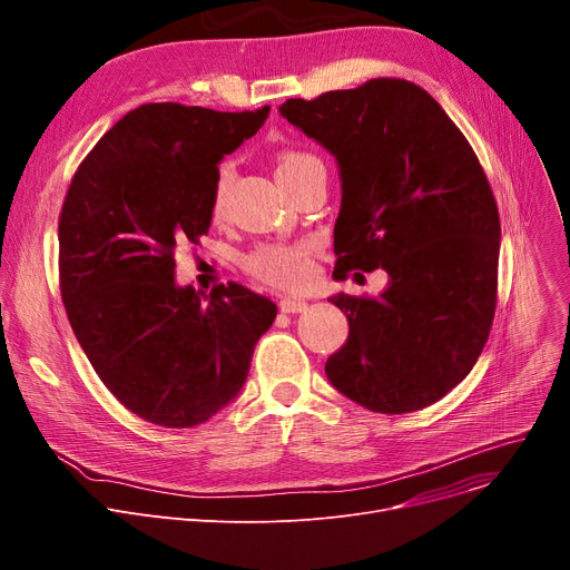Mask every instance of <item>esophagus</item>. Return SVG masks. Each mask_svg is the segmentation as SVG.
Instances as JSON below:
<instances>
[{"mask_svg":"<svg viewBox=\"0 0 570 570\" xmlns=\"http://www.w3.org/2000/svg\"><path fill=\"white\" fill-rule=\"evenodd\" d=\"M309 305L305 301H295V297H282L279 301V309L284 314H303Z\"/></svg>","mask_w":570,"mask_h":570,"instance_id":"34e87169","label":"esophagus"}]
</instances>
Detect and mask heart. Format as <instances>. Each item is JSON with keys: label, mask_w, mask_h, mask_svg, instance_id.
Masks as SVG:
<instances>
[{"label": "heart", "mask_w": 570, "mask_h": 570, "mask_svg": "<svg viewBox=\"0 0 570 570\" xmlns=\"http://www.w3.org/2000/svg\"><path fill=\"white\" fill-rule=\"evenodd\" d=\"M316 157L309 153H284L277 159V177L303 168L305 164H309ZM228 183H230V166L224 164L217 170L215 187H213V213L215 215L222 213ZM243 267L254 279L267 284V286L303 288L312 282V247L307 243L258 245L243 258Z\"/></svg>", "instance_id": "1"}]
</instances>
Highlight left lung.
<instances>
[{"label": "left lung", "mask_w": 570, "mask_h": 570, "mask_svg": "<svg viewBox=\"0 0 570 570\" xmlns=\"http://www.w3.org/2000/svg\"><path fill=\"white\" fill-rule=\"evenodd\" d=\"M279 112L340 166L333 275L391 277L379 297H331L348 340L327 379L376 413L434 404L475 365L497 307L501 224L481 161L425 89L400 78L288 99Z\"/></svg>", "instance_id": "left-lung-1"}]
</instances>
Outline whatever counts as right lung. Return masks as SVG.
Returning <instances> with one entry per match:
<instances>
[{
	"label": "right lung",
	"instance_id": "add662e5",
	"mask_svg": "<svg viewBox=\"0 0 570 570\" xmlns=\"http://www.w3.org/2000/svg\"><path fill=\"white\" fill-rule=\"evenodd\" d=\"M269 106L145 104L78 166L59 215V291L87 361L142 421L194 428L243 391L277 305L247 286L175 284V249L213 222L224 155Z\"/></svg>",
	"mask_w": 570,
	"mask_h": 570
}]
</instances>
